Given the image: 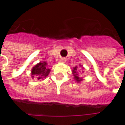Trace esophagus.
Wrapping results in <instances>:
<instances>
[{
    "label": "esophagus",
    "instance_id": "1",
    "mask_svg": "<svg viewBox=\"0 0 125 125\" xmlns=\"http://www.w3.org/2000/svg\"><path fill=\"white\" fill-rule=\"evenodd\" d=\"M65 58H61L60 60V62H65Z\"/></svg>",
    "mask_w": 125,
    "mask_h": 125
}]
</instances>
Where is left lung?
I'll list each match as a JSON object with an SVG mask.
<instances>
[{
	"label": "left lung",
	"instance_id": "left-lung-1",
	"mask_svg": "<svg viewBox=\"0 0 125 125\" xmlns=\"http://www.w3.org/2000/svg\"><path fill=\"white\" fill-rule=\"evenodd\" d=\"M80 67H81V65H80ZM80 68H79L78 67H77V66L74 67V68H73V70H72V73H73L74 79H75V80L76 81V82H78V83L80 82L82 80V78L81 77H80V76H79V74L80 73Z\"/></svg>",
	"mask_w": 125,
	"mask_h": 125
}]
</instances>
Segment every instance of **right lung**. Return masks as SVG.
<instances>
[{
  "label": "right lung",
  "mask_w": 125,
  "mask_h": 125,
  "mask_svg": "<svg viewBox=\"0 0 125 125\" xmlns=\"http://www.w3.org/2000/svg\"><path fill=\"white\" fill-rule=\"evenodd\" d=\"M47 63L45 62H41L36 64L31 70L32 78L35 76L37 80H44L49 75L50 70L47 68Z\"/></svg>",
  "instance_id": "obj_1"
}]
</instances>
